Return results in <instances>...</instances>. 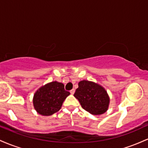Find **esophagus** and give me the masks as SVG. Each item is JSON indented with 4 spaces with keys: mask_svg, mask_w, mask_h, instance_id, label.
<instances>
[{
    "mask_svg": "<svg viewBox=\"0 0 148 148\" xmlns=\"http://www.w3.org/2000/svg\"><path fill=\"white\" fill-rule=\"evenodd\" d=\"M74 92H75V90L72 89V90H70V93H71V94H72V95H74Z\"/></svg>",
    "mask_w": 148,
    "mask_h": 148,
    "instance_id": "obj_1",
    "label": "esophagus"
}]
</instances>
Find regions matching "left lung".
<instances>
[{
	"mask_svg": "<svg viewBox=\"0 0 148 148\" xmlns=\"http://www.w3.org/2000/svg\"><path fill=\"white\" fill-rule=\"evenodd\" d=\"M74 96L79 100L82 108L91 114L101 115L108 110L109 97L106 91L91 81H80Z\"/></svg>",
	"mask_w": 148,
	"mask_h": 148,
	"instance_id": "left-lung-1",
	"label": "left lung"
}]
</instances>
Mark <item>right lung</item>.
Returning a JSON list of instances; mask_svg holds the SVG:
<instances>
[{
  "label": "right lung",
  "instance_id": "1",
  "mask_svg": "<svg viewBox=\"0 0 148 148\" xmlns=\"http://www.w3.org/2000/svg\"><path fill=\"white\" fill-rule=\"evenodd\" d=\"M62 83L53 81L42 86L34 95L33 105L42 115H51L61 108L64 100L70 92L64 90Z\"/></svg>",
  "mask_w": 148,
  "mask_h": 148
}]
</instances>
